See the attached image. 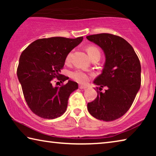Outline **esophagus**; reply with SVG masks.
Listing matches in <instances>:
<instances>
[{"label":"esophagus","instance_id":"obj_1","mask_svg":"<svg viewBox=\"0 0 156 156\" xmlns=\"http://www.w3.org/2000/svg\"><path fill=\"white\" fill-rule=\"evenodd\" d=\"M79 88L81 89H87V87L84 85H82V84H80V85H79Z\"/></svg>","mask_w":156,"mask_h":156}]
</instances>
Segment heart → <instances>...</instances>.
<instances>
[{"mask_svg": "<svg viewBox=\"0 0 156 156\" xmlns=\"http://www.w3.org/2000/svg\"><path fill=\"white\" fill-rule=\"evenodd\" d=\"M87 51L89 57L91 58L96 54H100V50L98 49V47L94 45H90L87 47ZM72 51H70L66 56L65 60L67 62H70L71 59H72ZM72 78L73 80L78 82L79 83L82 84H85L87 83L89 80V78H90V75L89 73L83 72L82 70H76L75 72H73L71 74Z\"/></svg>", "mask_w": 156, "mask_h": 156, "instance_id": "heart-1", "label": "heart"}]
</instances>
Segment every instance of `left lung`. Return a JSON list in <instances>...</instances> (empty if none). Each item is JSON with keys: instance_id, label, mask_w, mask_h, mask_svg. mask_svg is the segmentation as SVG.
<instances>
[{"instance_id": "left-lung-1", "label": "left lung", "mask_w": 156, "mask_h": 156, "mask_svg": "<svg viewBox=\"0 0 156 156\" xmlns=\"http://www.w3.org/2000/svg\"><path fill=\"white\" fill-rule=\"evenodd\" d=\"M87 39L103 50L105 62L102 73L94 83L107 87L93 102L87 104L90 114L100 120L113 121L131 107L141 84V65L132 46L125 39L110 34L88 36Z\"/></svg>"}]
</instances>
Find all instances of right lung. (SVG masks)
Listing matches in <instances>:
<instances>
[{
    "label": "right lung",
    "instance_id": "1",
    "mask_svg": "<svg viewBox=\"0 0 156 156\" xmlns=\"http://www.w3.org/2000/svg\"><path fill=\"white\" fill-rule=\"evenodd\" d=\"M83 40V36L38 39L21 54L17 76L28 107L39 117L55 119L67 110L69 98L78 88V83L69 80L58 87L59 82L54 85L52 79L56 78L60 83L68 80L60 70L67 55Z\"/></svg>",
    "mask_w": 156,
    "mask_h": 156
}]
</instances>
